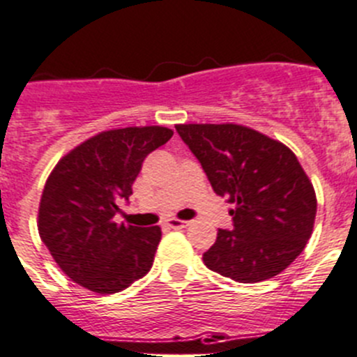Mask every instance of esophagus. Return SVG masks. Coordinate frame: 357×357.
<instances>
[{
    "label": "esophagus",
    "mask_w": 357,
    "mask_h": 357,
    "mask_svg": "<svg viewBox=\"0 0 357 357\" xmlns=\"http://www.w3.org/2000/svg\"><path fill=\"white\" fill-rule=\"evenodd\" d=\"M166 225H168L169 228H173V230H178V228L189 227V221H182V219H169Z\"/></svg>",
    "instance_id": "34e87169"
}]
</instances>
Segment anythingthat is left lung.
Here are the masks:
<instances>
[{
	"label": "left lung",
	"instance_id": "1",
	"mask_svg": "<svg viewBox=\"0 0 357 357\" xmlns=\"http://www.w3.org/2000/svg\"><path fill=\"white\" fill-rule=\"evenodd\" d=\"M200 161L215 195L234 204L231 228L219 230L204 264L238 283L269 280L296 260L312 237L313 185L283 143L234 123L175 127Z\"/></svg>",
	"mask_w": 357,
	"mask_h": 357
}]
</instances>
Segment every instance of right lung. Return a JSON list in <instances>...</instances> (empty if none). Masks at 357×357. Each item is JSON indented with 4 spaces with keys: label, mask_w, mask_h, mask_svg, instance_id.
Listing matches in <instances>:
<instances>
[{
    "label": "right lung",
    "mask_w": 357,
    "mask_h": 357,
    "mask_svg": "<svg viewBox=\"0 0 357 357\" xmlns=\"http://www.w3.org/2000/svg\"><path fill=\"white\" fill-rule=\"evenodd\" d=\"M172 136L159 126L106 130L52 169L38 208V234L77 285L114 294L150 271L161 228L116 225L114 215L120 202H129L145 157Z\"/></svg>",
    "instance_id": "1"
}]
</instances>
